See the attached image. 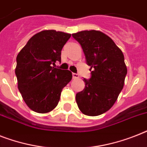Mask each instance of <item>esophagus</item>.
I'll return each instance as SVG.
<instances>
[{
    "instance_id": "34e87169",
    "label": "esophagus",
    "mask_w": 147,
    "mask_h": 147,
    "mask_svg": "<svg viewBox=\"0 0 147 147\" xmlns=\"http://www.w3.org/2000/svg\"><path fill=\"white\" fill-rule=\"evenodd\" d=\"M72 78H73L74 79H77L79 78V76H78V74L76 73H72Z\"/></svg>"
}]
</instances>
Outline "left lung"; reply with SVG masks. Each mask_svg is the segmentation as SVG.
<instances>
[{
	"label": "left lung",
	"mask_w": 147,
	"mask_h": 147,
	"mask_svg": "<svg viewBox=\"0 0 147 147\" xmlns=\"http://www.w3.org/2000/svg\"><path fill=\"white\" fill-rule=\"evenodd\" d=\"M82 46L91 78L84 79L85 88L76 94L83 114L96 116L112 108L125 84L127 67L122 51L100 31H82L72 34Z\"/></svg>",
	"instance_id": "obj_1"
}]
</instances>
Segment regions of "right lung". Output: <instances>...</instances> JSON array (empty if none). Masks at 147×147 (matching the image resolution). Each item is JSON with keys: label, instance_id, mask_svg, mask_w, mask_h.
Returning <instances> with one entry per match:
<instances>
[{"label": "right lung", "instance_id": "add662e5", "mask_svg": "<svg viewBox=\"0 0 147 147\" xmlns=\"http://www.w3.org/2000/svg\"><path fill=\"white\" fill-rule=\"evenodd\" d=\"M71 34L43 30L31 38L16 57L18 89L34 112L47 113L57 107L63 88L72 78L69 70L54 68Z\"/></svg>", "mask_w": 147, "mask_h": 147}]
</instances>
